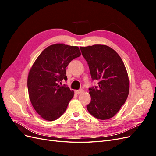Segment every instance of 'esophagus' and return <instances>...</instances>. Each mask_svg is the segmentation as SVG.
<instances>
[{"mask_svg":"<svg viewBox=\"0 0 156 156\" xmlns=\"http://www.w3.org/2000/svg\"><path fill=\"white\" fill-rule=\"evenodd\" d=\"M84 92V90L83 89H79L78 90H75V93L77 94H81Z\"/></svg>","mask_w":156,"mask_h":156,"instance_id":"34e87169","label":"esophagus"}]
</instances>
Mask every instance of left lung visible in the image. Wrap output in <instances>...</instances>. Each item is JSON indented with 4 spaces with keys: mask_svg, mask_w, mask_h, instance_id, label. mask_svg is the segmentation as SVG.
<instances>
[{
    "mask_svg": "<svg viewBox=\"0 0 156 156\" xmlns=\"http://www.w3.org/2000/svg\"><path fill=\"white\" fill-rule=\"evenodd\" d=\"M87 61L92 80L98 86L89 88L91 101L87 110L98 119L114 116L128 96L129 81L125 65L120 56L110 47L94 45L81 47Z\"/></svg>",
    "mask_w": 156,
    "mask_h": 156,
    "instance_id": "obj_1",
    "label": "left lung"
}]
</instances>
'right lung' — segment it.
Returning a JSON list of instances; mask_svg holds the SVG:
<instances>
[{"mask_svg": "<svg viewBox=\"0 0 156 156\" xmlns=\"http://www.w3.org/2000/svg\"><path fill=\"white\" fill-rule=\"evenodd\" d=\"M81 55L77 46L56 44L45 48L33 64L28 75V90L33 107L44 119L55 120L66 110L74 92L59 83L67 81L66 68Z\"/></svg>", "mask_w": 156, "mask_h": 156, "instance_id": "right-lung-1", "label": "right lung"}]
</instances>
